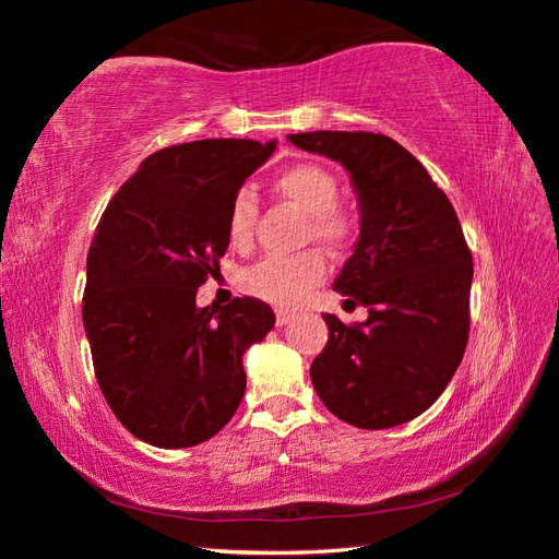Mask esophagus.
<instances>
[{"label":"esophagus","instance_id":"34e87169","mask_svg":"<svg viewBox=\"0 0 559 559\" xmlns=\"http://www.w3.org/2000/svg\"><path fill=\"white\" fill-rule=\"evenodd\" d=\"M293 318H296V313H293V310H283V308H278V310H276V325H278V328L288 325Z\"/></svg>","mask_w":559,"mask_h":559}]
</instances>
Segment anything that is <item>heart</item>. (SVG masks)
Wrapping results in <instances>:
<instances>
[{
	"instance_id": "b5f03b06",
	"label": "heart",
	"mask_w": 559,
	"mask_h": 559,
	"mask_svg": "<svg viewBox=\"0 0 559 559\" xmlns=\"http://www.w3.org/2000/svg\"><path fill=\"white\" fill-rule=\"evenodd\" d=\"M276 189L290 204L310 216V231L325 243H343L353 234V219L337 210L340 187L328 169L318 165H296L276 179ZM259 216V200L251 189H239L226 214V231L236 249L253 239ZM325 278V259L318 251H302L296 257H269L246 271L243 286L251 296L276 306H298Z\"/></svg>"
}]
</instances>
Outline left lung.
<instances>
[{"label": "left lung", "instance_id": "obj_1", "mask_svg": "<svg viewBox=\"0 0 559 559\" xmlns=\"http://www.w3.org/2000/svg\"><path fill=\"white\" fill-rule=\"evenodd\" d=\"M288 140L347 169L359 239L333 288L370 313L359 325L323 316L328 345L310 380L337 419L400 427L439 400L468 343L473 261L459 216L419 159L380 132L316 130Z\"/></svg>", "mask_w": 559, "mask_h": 559}]
</instances>
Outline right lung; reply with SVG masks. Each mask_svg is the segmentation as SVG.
Returning a JSON list of instances; mask_svg holds the SVG:
<instances>
[{"label": "right lung", "instance_id": "1", "mask_svg": "<svg viewBox=\"0 0 559 559\" xmlns=\"http://www.w3.org/2000/svg\"><path fill=\"white\" fill-rule=\"evenodd\" d=\"M273 150L229 138L157 150L100 216L83 328L108 406L150 447H197L224 429L246 390L243 353L276 323L259 298L197 308L229 246L234 194Z\"/></svg>", "mask_w": 559, "mask_h": 559}]
</instances>
